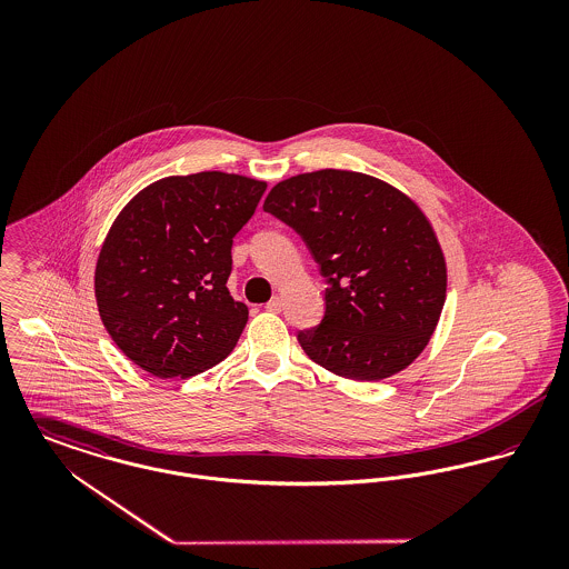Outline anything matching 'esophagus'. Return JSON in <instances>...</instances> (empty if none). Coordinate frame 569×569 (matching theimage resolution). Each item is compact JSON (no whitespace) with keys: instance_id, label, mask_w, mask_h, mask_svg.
I'll use <instances>...</instances> for the list:
<instances>
[{"instance_id":"34e87169","label":"esophagus","mask_w":569,"mask_h":569,"mask_svg":"<svg viewBox=\"0 0 569 569\" xmlns=\"http://www.w3.org/2000/svg\"><path fill=\"white\" fill-rule=\"evenodd\" d=\"M283 309V300L281 297H272L269 302H267V311H271V313H279Z\"/></svg>"}]
</instances>
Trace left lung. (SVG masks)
Returning <instances> with one entry per match:
<instances>
[{"label":"left lung","instance_id":"left-lung-1","mask_svg":"<svg viewBox=\"0 0 569 569\" xmlns=\"http://www.w3.org/2000/svg\"><path fill=\"white\" fill-rule=\"evenodd\" d=\"M264 211L305 241L325 277V318L298 330L341 378L378 381L425 350L446 300V262L422 211L388 183L318 170L272 188Z\"/></svg>","mask_w":569,"mask_h":569}]
</instances>
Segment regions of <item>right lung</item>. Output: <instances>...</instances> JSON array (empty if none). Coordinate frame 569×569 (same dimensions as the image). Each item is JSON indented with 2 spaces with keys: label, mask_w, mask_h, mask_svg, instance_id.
Segmentation results:
<instances>
[{
  "label": "right lung",
  "mask_w": 569,
  "mask_h": 569,
  "mask_svg": "<svg viewBox=\"0 0 569 569\" xmlns=\"http://www.w3.org/2000/svg\"><path fill=\"white\" fill-rule=\"evenodd\" d=\"M264 190L226 172L168 177L114 219L96 267V298L112 341L140 369L190 378L232 352L249 316L226 286L232 239Z\"/></svg>",
  "instance_id": "add662e5"
}]
</instances>
